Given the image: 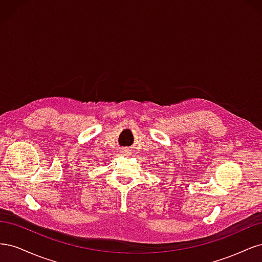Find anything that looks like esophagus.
<instances>
[{"mask_svg":"<svg viewBox=\"0 0 262 262\" xmlns=\"http://www.w3.org/2000/svg\"><path fill=\"white\" fill-rule=\"evenodd\" d=\"M122 153L123 155H128L130 152H128V149H122Z\"/></svg>","mask_w":262,"mask_h":262,"instance_id":"34e87169","label":"esophagus"}]
</instances>
